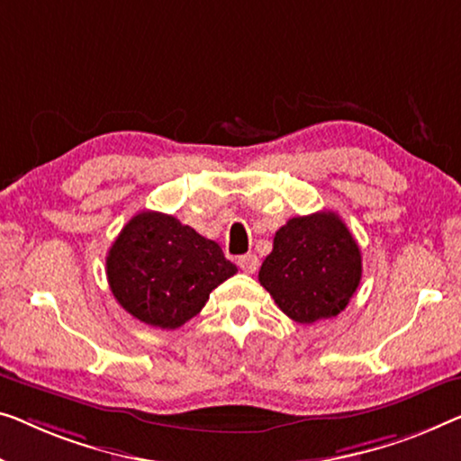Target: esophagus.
Returning a JSON list of instances; mask_svg holds the SVG:
<instances>
[{
  "mask_svg": "<svg viewBox=\"0 0 461 461\" xmlns=\"http://www.w3.org/2000/svg\"><path fill=\"white\" fill-rule=\"evenodd\" d=\"M238 267L242 269L244 273H254L258 269V258L257 254H242V257H238Z\"/></svg>",
  "mask_w": 461,
  "mask_h": 461,
  "instance_id": "34e87169",
  "label": "esophagus"
}]
</instances>
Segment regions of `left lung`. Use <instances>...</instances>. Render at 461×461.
I'll return each mask as SVG.
<instances>
[{
    "label": "left lung",
    "instance_id": "obj_1",
    "mask_svg": "<svg viewBox=\"0 0 461 461\" xmlns=\"http://www.w3.org/2000/svg\"><path fill=\"white\" fill-rule=\"evenodd\" d=\"M362 277V254L331 211L294 217L273 238L258 281L275 304L302 325L331 319L348 306Z\"/></svg>",
    "mask_w": 461,
    "mask_h": 461
}]
</instances>
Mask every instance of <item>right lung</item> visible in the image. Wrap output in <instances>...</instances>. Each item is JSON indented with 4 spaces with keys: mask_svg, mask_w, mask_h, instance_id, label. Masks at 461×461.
I'll return each instance as SVG.
<instances>
[{
    "mask_svg": "<svg viewBox=\"0 0 461 461\" xmlns=\"http://www.w3.org/2000/svg\"><path fill=\"white\" fill-rule=\"evenodd\" d=\"M107 281L123 311L150 327L177 329L236 273L217 242L157 211L123 225L107 252Z\"/></svg>",
    "mask_w": 461,
    "mask_h": 461,
    "instance_id": "right-lung-1",
    "label": "right lung"
}]
</instances>
